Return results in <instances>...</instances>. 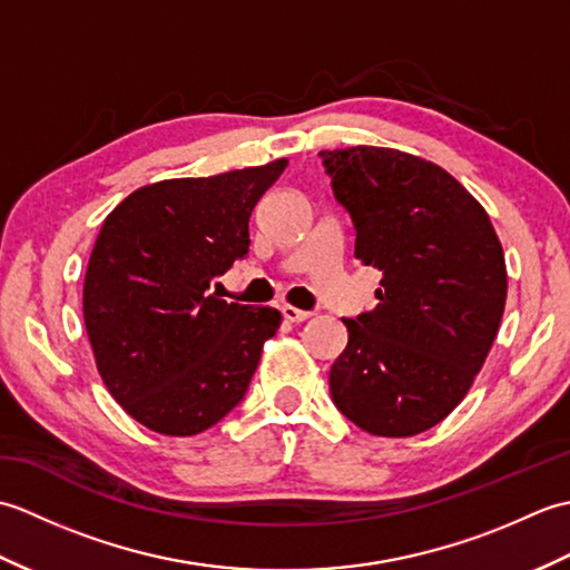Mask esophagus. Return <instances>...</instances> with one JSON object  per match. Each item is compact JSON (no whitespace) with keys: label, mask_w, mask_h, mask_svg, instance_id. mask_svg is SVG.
<instances>
[{"label":"esophagus","mask_w":570,"mask_h":570,"mask_svg":"<svg viewBox=\"0 0 570 570\" xmlns=\"http://www.w3.org/2000/svg\"><path fill=\"white\" fill-rule=\"evenodd\" d=\"M282 313H284V318L288 321V323H304V321H308L311 318V313L308 311H301V308H296V306H282Z\"/></svg>","instance_id":"1"}]
</instances>
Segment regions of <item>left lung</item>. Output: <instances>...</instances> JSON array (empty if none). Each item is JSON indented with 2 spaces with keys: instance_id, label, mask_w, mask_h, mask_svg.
<instances>
[{
  "instance_id": "1",
  "label": "left lung",
  "mask_w": 570,
  "mask_h": 570,
  "mask_svg": "<svg viewBox=\"0 0 570 570\" xmlns=\"http://www.w3.org/2000/svg\"><path fill=\"white\" fill-rule=\"evenodd\" d=\"M353 217L355 259L382 272L380 304L345 318L331 394L372 435L406 439L463 402L500 331L507 266L485 208L421 156L384 147L321 151Z\"/></svg>"
}]
</instances>
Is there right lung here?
Returning a JSON list of instances; mask_svg holds the SVG:
<instances>
[{
	"label": "right lung",
	"instance_id": "add662e5",
	"mask_svg": "<svg viewBox=\"0 0 570 570\" xmlns=\"http://www.w3.org/2000/svg\"><path fill=\"white\" fill-rule=\"evenodd\" d=\"M286 159L141 186L105 217L82 286L95 365L156 433L196 435L245 396L282 313L208 294L249 249V215Z\"/></svg>",
	"mask_w": 570,
	"mask_h": 570
}]
</instances>
